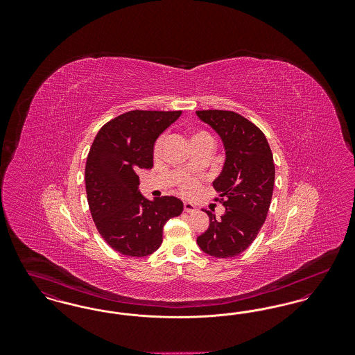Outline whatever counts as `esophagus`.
<instances>
[{"label":"esophagus","mask_w":355,"mask_h":355,"mask_svg":"<svg viewBox=\"0 0 355 355\" xmlns=\"http://www.w3.org/2000/svg\"><path fill=\"white\" fill-rule=\"evenodd\" d=\"M184 209H185V211L187 213H193V211H196L197 210V207H196V205L191 202H184Z\"/></svg>","instance_id":"obj_1"}]
</instances>
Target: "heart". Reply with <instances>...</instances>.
I'll list each match as a JSON object with an SVG mask.
<instances>
[{
  "instance_id": "b5f03b06",
  "label": "heart",
  "mask_w": 355,
  "mask_h": 355,
  "mask_svg": "<svg viewBox=\"0 0 355 355\" xmlns=\"http://www.w3.org/2000/svg\"><path fill=\"white\" fill-rule=\"evenodd\" d=\"M201 139H211V137L207 135L206 132H194V133H191V135H190V142H191V144L196 142V141H201ZM162 144H164V139H162V138H158L157 142L154 144L153 154H154L155 158L161 155V152H162ZM197 189H198V181L194 180V178H184V180L181 181V184H180V190H181V193L185 194V196L194 194V193L197 191Z\"/></svg>"
}]
</instances>
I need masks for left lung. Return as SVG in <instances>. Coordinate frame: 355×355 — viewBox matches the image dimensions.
I'll return each instance as SVG.
<instances>
[{
	"label": "left lung",
	"mask_w": 355,
	"mask_h": 355,
	"mask_svg": "<svg viewBox=\"0 0 355 355\" xmlns=\"http://www.w3.org/2000/svg\"><path fill=\"white\" fill-rule=\"evenodd\" d=\"M198 119L220 135L225 164L213 186L225 213L209 216L207 230L197 238L201 250L216 258H232L253 243L268 217L275 168L265 135L241 114L229 110H198Z\"/></svg>",
	"instance_id": "8db88e82"
}]
</instances>
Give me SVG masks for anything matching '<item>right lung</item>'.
I'll list each match as a JSON object with an SVG mask.
<instances>
[{
	"instance_id": "obj_1",
	"label": "right lung",
	"mask_w": 355,
	"mask_h": 355,
	"mask_svg": "<svg viewBox=\"0 0 355 355\" xmlns=\"http://www.w3.org/2000/svg\"><path fill=\"white\" fill-rule=\"evenodd\" d=\"M181 113H123L105 123L92 144L85 166L89 209L105 242L122 255L154 253L162 243L165 223L184 210L175 197L145 198L137 175L141 169H152L157 138Z\"/></svg>"
}]
</instances>
